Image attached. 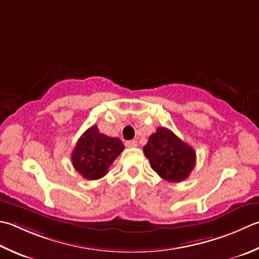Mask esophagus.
<instances>
[{
  "instance_id": "esophagus-1",
  "label": "esophagus",
  "mask_w": 259,
  "mask_h": 259,
  "mask_svg": "<svg viewBox=\"0 0 259 259\" xmlns=\"http://www.w3.org/2000/svg\"><path fill=\"white\" fill-rule=\"evenodd\" d=\"M125 147H128V148H135V147H137V141L136 140L125 141Z\"/></svg>"
}]
</instances>
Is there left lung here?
Returning a JSON list of instances; mask_svg holds the SVG:
<instances>
[{
    "label": "left lung",
    "instance_id": "1",
    "mask_svg": "<svg viewBox=\"0 0 259 259\" xmlns=\"http://www.w3.org/2000/svg\"><path fill=\"white\" fill-rule=\"evenodd\" d=\"M144 154L161 179L174 183L186 180L196 161L194 149L164 126L149 137Z\"/></svg>",
    "mask_w": 259,
    "mask_h": 259
}]
</instances>
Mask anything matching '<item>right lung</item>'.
I'll return each mask as SVG.
<instances>
[{
	"label": "right lung",
	"instance_id": "obj_1",
	"mask_svg": "<svg viewBox=\"0 0 259 259\" xmlns=\"http://www.w3.org/2000/svg\"><path fill=\"white\" fill-rule=\"evenodd\" d=\"M124 146L119 138L101 134L98 126L92 125L80 136L74 151L72 163L74 168L84 179L94 181L103 177Z\"/></svg>",
	"mask_w": 259,
	"mask_h": 259
}]
</instances>
